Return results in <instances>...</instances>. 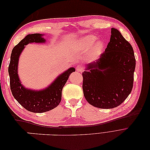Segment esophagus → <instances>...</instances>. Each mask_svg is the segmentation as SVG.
I'll return each mask as SVG.
<instances>
[{
    "label": "esophagus",
    "instance_id": "esophagus-1",
    "mask_svg": "<svg viewBox=\"0 0 150 150\" xmlns=\"http://www.w3.org/2000/svg\"><path fill=\"white\" fill-rule=\"evenodd\" d=\"M83 69H84V67L82 65L79 64V65L77 66V67H76V71H78V72L83 71Z\"/></svg>",
    "mask_w": 150,
    "mask_h": 150
}]
</instances>
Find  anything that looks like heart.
Wrapping results in <instances>:
<instances>
[{"label":"heart","instance_id":"b5f03b06","mask_svg":"<svg viewBox=\"0 0 150 150\" xmlns=\"http://www.w3.org/2000/svg\"><path fill=\"white\" fill-rule=\"evenodd\" d=\"M96 40V38L94 35H90L88 36L83 38L81 40V46L82 49L84 51H88L91 47L95 41ZM103 43L101 41L98 42L96 44L93 46L91 51L90 52L89 57L91 58H95L97 56L100 54L101 50L103 49Z\"/></svg>","mask_w":150,"mask_h":150}]
</instances>
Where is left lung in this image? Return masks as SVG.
<instances>
[{
  "instance_id": "1",
  "label": "left lung",
  "mask_w": 150,
  "mask_h": 150,
  "mask_svg": "<svg viewBox=\"0 0 150 150\" xmlns=\"http://www.w3.org/2000/svg\"><path fill=\"white\" fill-rule=\"evenodd\" d=\"M111 33L105 51L83 72L86 101L102 109L116 108L128 98L133 89L136 66L131 45L117 29L111 28Z\"/></svg>"
}]
</instances>
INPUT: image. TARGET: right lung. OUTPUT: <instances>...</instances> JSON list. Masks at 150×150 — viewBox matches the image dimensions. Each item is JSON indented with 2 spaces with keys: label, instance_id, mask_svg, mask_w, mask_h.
Masks as SVG:
<instances>
[{
  "label": "right lung",
  "instance_id": "1",
  "mask_svg": "<svg viewBox=\"0 0 150 150\" xmlns=\"http://www.w3.org/2000/svg\"><path fill=\"white\" fill-rule=\"evenodd\" d=\"M43 34H28L13 48L11 61L8 66L10 76V86L13 96L25 110L33 112H44L57 107L61 101L62 90L69 78V75L75 71L71 67L61 75L47 88L40 91H34L24 88L21 84L17 74L19 57L24 46L32 42L42 43L46 42Z\"/></svg>",
  "mask_w": 150,
  "mask_h": 150
}]
</instances>
